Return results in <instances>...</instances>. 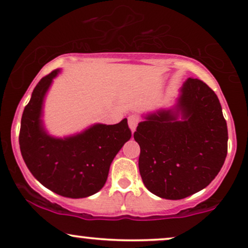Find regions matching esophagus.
I'll list each match as a JSON object with an SVG mask.
<instances>
[{
    "mask_svg": "<svg viewBox=\"0 0 248 248\" xmlns=\"http://www.w3.org/2000/svg\"><path fill=\"white\" fill-rule=\"evenodd\" d=\"M138 123H139L138 116H136V115L129 116V126H130V129H131V131H132V132H135V131H136L137 125H138Z\"/></svg>",
    "mask_w": 248,
    "mask_h": 248,
    "instance_id": "1",
    "label": "esophagus"
}]
</instances>
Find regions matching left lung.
I'll return each mask as SVG.
<instances>
[{
	"label": "left lung",
	"instance_id": "left-lung-1",
	"mask_svg": "<svg viewBox=\"0 0 248 248\" xmlns=\"http://www.w3.org/2000/svg\"><path fill=\"white\" fill-rule=\"evenodd\" d=\"M135 140L139 171L151 193L182 200L204 189L228 154V125L217 95L199 78H187L176 103L142 115Z\"/></svg>",
	"mask_w": 248,
	"mask_h": 248
}]
</instances>
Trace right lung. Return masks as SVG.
<instances>
[{
    "mask_svg": "<svg viewBox=\"0 0 248 248\" xmlns=\"http://www.w3.org/2000/svg\"><path fill=\"white\" fill-rule=\"evenodd\" d=\"M55 69L38 82L23 111L19 147L26 167L44 187L69 199H83L106 185L110 165L131 138L127 119L118 124L96 123L66 137L49 135L44 124V102Z\"/></svg>",
    "mask_w": 248,
    "mask_h": 248,
    "instance_id": "1",
    "label": "right lung"
}]
</instances>
